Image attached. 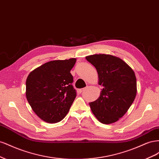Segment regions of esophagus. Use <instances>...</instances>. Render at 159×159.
Returning a JSON list of instances; mask_svg holds the SVG:
<instances>
[{
    "instance_id": "34e87169",
    "label": "esophagus",
    "mask_w": 159,
    "mask_h": 159,
    "mask_svg": "<svg viewBox=\"0 0 159 159\" xmlns=\"http://www.w3.org/2000/svg\"><path fill=\"white\" fill-rule=\"evenodd\" d=\"M86 89H87V88H83V89H80V92L81 93V92H82V91H85V90H86Z\"/></svg>"
}]
</instances>
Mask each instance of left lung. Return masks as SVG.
Returning a JSON list of instances; mask_svg holds the SVG:
<instances>
[{
  "mask_svg": "<svg viewBox=\"0 0 159 159\" xmlns=\"http://www.w3.org/2000/svg\"><path fill=\"white\" fill-rule=\"evenodd\" d=\"M85 58L97 70L98 84L103 87L99 98L89 103L91 111L102 123L116 122L126 113L136 97L134 72L114 56L94 54Z\"/></svg>",
  "mask_w": 159,
  "mask_h": 159,
  "instance_id": "obj_1",
  "label": "left lung"
}]
</instances>
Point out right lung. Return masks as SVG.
<instances>
[{
	"label": "right lung",
	"instance_id": "obj_1",
	"mask_svg": "<svg viewBox=\"0 0 159 159\" xmlns=\"http://www.w3.org/2000/svg\"><path fill=\"white\" fill-rule=\"evenodd\" d=\"M75 58L50 61L32 71L26 81V96L32 110L43 121L60 122L76 97L70 71Z\"/></svg>",
	"mask_w": 159,
	"mask_h": 159
}]
</instances>
